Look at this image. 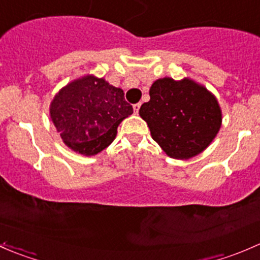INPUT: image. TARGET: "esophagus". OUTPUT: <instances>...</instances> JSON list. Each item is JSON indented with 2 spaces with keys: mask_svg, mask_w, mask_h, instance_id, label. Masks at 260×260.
<instances>
[{
  "mask_svg": "<svg viewBox=\"0 0 260 260\" xmlns=\"http://www.w3.org/2000/svg\"><path fill=\"white\" fill-rule=\"evenodd\" d=\"M140 108H141V103H137L133 106V111H135L136 114H138V112H140Z\"/></svg>",
  "mask_w": 260,
  "mask_h": 260,
  "instance_id": "34e87169",
  "label": "esophagus"
}]
</instances>
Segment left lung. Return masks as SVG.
Listing matches in <instances>:
<instances>
[{
    "label": "left lung",
    "mask_w": 260,
    "mask_h": 260,
    "mask_svg": "<svg viewBox=\"0 0 260 260\" xmlns=\"http://www.w3.org/2000/svg\"><path fill=\"white\" fill-rule=\"evenodd\" d=\"M140 115L151 136L172 158L187 159L206 148L221 125L216 98L190 79L162 78L152 84Z\"/></svg>",
    "instance_id": "8db88e82"
}]
</instances>
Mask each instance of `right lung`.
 Listing matches in <instances>:
<instances>
[{"label":"right lung","instance_id":"right-lung-1","mask_svg":"<svg viewBox=\"0 0 260 260\" xmlns=\"http://www.w3.org/2000/svg\"><path fill=\"white\" fill-rule=\"evenodd\" d=\"M132 113L122 89L93 75L68 84L50 106V117L65 145L85 156L111 145L119 123Z\"/></svg>","mask_w":260,"mask_h":260}]
</instances>
